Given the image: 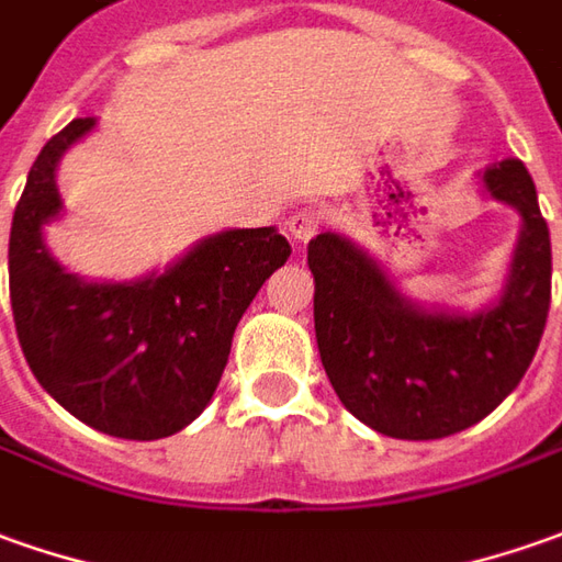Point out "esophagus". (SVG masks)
Masks as SVG:
<instances>
[{"label":"esophagus","instance_id":"obj_1","mask_svg":"<svg viewBox=\"0 0 562 562\" xmlns=\"http://www.w3.org/2000/svg\"><path fill=\"white\" fill-rule=\"evenodd\" d=\"M319 227H323V212L313 209V205L297 209V212H292V217L285 221V231H289V236H292L295 243H311L313 236L319 233Z\"/></svg>","mask_w":562,"mask_h":562}]
</instances>
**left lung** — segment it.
I'll return each instance as SVG.
<instances>
[{
	"mask_svg": "<svg viewBox=\"0 0 562 562\" xmlns=\"http://www.w3.org/2000/svg\"><path fill=\"white\" fill-rule=\"evenodd\" d=\"M520 215L505 285L483 311L425 307L341 233L307 246L319 360L350 415L384 437L440 440L483 422L520 384L551 307V233L520 159L476 175Z\"/></svg>",
	"mask_w": 562,
	"mask_h": 562,
	"instance_id": "obj_1",
	"label": "left lung"
}]
</instances>
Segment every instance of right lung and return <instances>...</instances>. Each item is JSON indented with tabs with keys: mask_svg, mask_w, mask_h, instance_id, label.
Returning <instances> with one entry per match:
<instances>
[{
	"mask_svg": "<svg viewBox=\"0 0 562 562\" xmlns=\"http://www.w3.org/2000/svg\"><path fill=\"white\" fill-rule=\"evenodd\" d=\"M94 125L72 120L26 175L9 239L14 329L36 381L79 422L162 440L212 403L236 323L292 246L273 227H243L202 236L137 280L70 273L45 246V224L64 215L57 166Z\"/></svg>",
	"mask_w": 562,
	"mask_h": 562,
	"instance_id": "1",
	"label": "right lung"
}]
</instances>
